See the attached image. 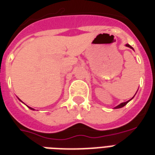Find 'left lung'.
<instances>
[{
  "label": "left lung",
  "mask_w": 155,
  "mask_h": 155,
  "mask_svg": "<svg viewBox=\"0 0 155 155\" xmlns=\"http://www.w3.org/2000/svg\"><path fill=\"white\" fill-rule=\"evenodd\" d=\"M126 47H130V48H131V49H133V47H131V46H130V45H129V44H126ZM130 101H126V102H123V103L120 104H119V105H117V107H115V108H122V107H124V106H125V104H126L128 103V102Z\"/></svg>",
  "instance_id": "left-lung-1"
}]
</instances>
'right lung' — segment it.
Here are the masks:
<instances>
[{"instance_id": "1", "label": "right lung", "mask_w": 155, "mask_h": 155, "mask_svg": "<svg viewBox=\"0 0 155 155\" xmlns=\"http://www.w3.org/2000/svg\"><path fill=\"white\" fill-rule=\"evenodd\" d=\"M29 108H30V109H33V110H34V108H30V107H29Z\"/></svg>"}]
</instances>
